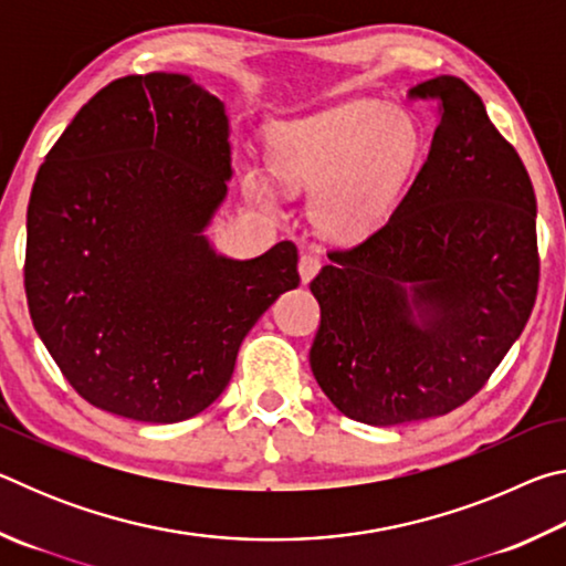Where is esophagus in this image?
Instances as JSON below:
<instances>
[{
	"label": "esophagus",
	"instance_id": "34e87169",
	"mask_svg": "<svg viewBox=\"0 0 566 566\" xmlns=\"http://www.w3.org/2000/svg\"><path fill=\"white\" fill-rule=\"evenodd\" d=\"M322 270V260L317 254H302L300 256V276H302V284L312 282L314 274Z\"/></svg>",
	"mask_w": 566,
	"mask_h": 566
}]
</instances>
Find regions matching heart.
Listing matches in <instances>:
<instances>
[{
    "label": "heart",
    "instance_id": "1",
    "mask_svg": "<svg viewBox=\"0 0 566 566\" xmlns=\"http://www.w3.org/2000/svg\"><path fill=\"white\" fill-rule=\"evenodd\" d=\"M419 155L415 122L377 99H347L276 124L270 169L290 191H310V219L334 242H354L385 222ZM249 187L270 209L280 191L260 169Z\"/></svg>",
    "mask_w": 566,
    "mask_h": 566
}]
</instances>
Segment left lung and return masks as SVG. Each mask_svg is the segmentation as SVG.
Returning <instances> with one entry per match:
<instances>
[{
  "label": "left lung",
  "instance_id": "left-lung-1",
  "mask_svg": "<svg viewBox=\"0 0 566 566\" xmlns=\"http://www.w3.org/2000/svg\"><path fill=\"white\" fill-rule=\"evenodd\" d=\"M411 94L437 104L424 165L389 222L329 252L310 284L322 310L312 375L371 427L472 399L520 339L539 282L532 181L482 99L449 74Z\"/></svg>",
  "mask_w": 566,
  "mask_h": 566
}]
</instances>
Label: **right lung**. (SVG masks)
Returning <instances> with one entry per match:
<instances>
[{
	"instance_id": "add662e5",
	"label": "right lung",
	"mask_w": 566,
	"mask_h": 566,
	"mask_svg": "<svg viewBox=\"0 0 566 566\" xmlns=\"http://www.w3.org/2000/svg\"><path fill=\"white\" fill-rule=\"evenodd\" d=\"M224 102L189 74H132L76 112L27 207L32 324L90 405L149 424L205 411L284 292L296 247L254 260L205 234L227 199Z\"/></svg>"
}]
</instances>
